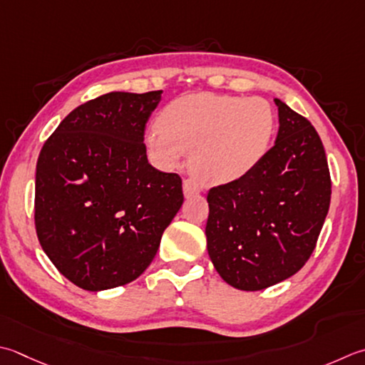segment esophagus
Wrapping results in <instances>:
<instances>
[{"label":"esophagus","instance_id":"esophagus-1","mask_svg":"<svg viewBox=\"0 0 365 365\" xmlns=\"http://www.w3.org/2000/svg\"><path fill=\"white\" fill-rule=\"evenodd\" d=\"M183 192H185V196L197 195V192H201V187H199L195 180L187 178V180H183Z\"/></svg>","mask_w":365,"mask_h":365}]
</instances>
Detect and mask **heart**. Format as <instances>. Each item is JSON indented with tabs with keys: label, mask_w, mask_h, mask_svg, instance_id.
Here are the masks:
<instances>
[{
	"label": "heart",
	"mask_w": 365,
	"mask_h": 365,
	"mask_svg": "<svg viewBox=\"0 0 365 365\" xmlns=\"http://www.w3.org/2000/svg\"><path fill=\"white\" fill-rule=\"evenodd\" d=\"M158 126L147 134V147L163 166H174L183 153L199 180L221 185L239 180L269 152L275 131L272 106L262 98L191 95L161 110Z\"/></svg>",
	"instance_id": "1"
}]
</instances>
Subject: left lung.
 I'll return each instance as SVG.
<instances>
[{
	"instance_id": "1",
	"label": "left lung",
	"mask_w": 365,
	"mask_h": 365,
	"mask_svg": "<svg viewBox=\"0 0 365 365\" xmlns=\"http://www.w3.org/2000/svg\"><path fill=\"white\" fill-rule=\"evenodd\" d=\"M275 145L252 173L210 188L207 250L231 287L259 291L304 267L331 204V175L315 128L280 99Z\"/></svg>"
}]
</instances>
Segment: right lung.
Here are the masks:
<instances>
[{"label": "right lung", "instance_id": "obj_1", "mask_svg": "<svg viewBox=\"0 0 365 365\" xmlns=\"http://www.w3.org/2000/svg\"><path fill=\"white\" fill-rule=\"evenodd\" d=\"M161 93L91 99L41 150L36 232L48 259L78 288L96 292L135 280L183 204L182 178L147 160L145 125Z\"/></svg>", "mask_w": 365, "mask_h": 365}]
</instances>
